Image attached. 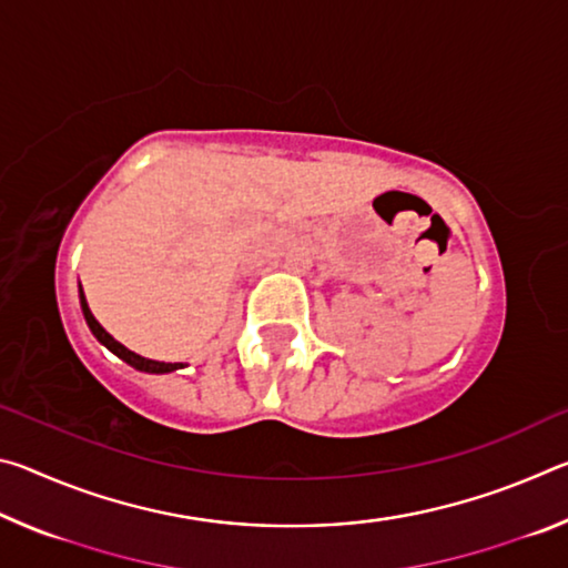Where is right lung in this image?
Here are the masks:
<instances>
[{
  "label": "right lung",
  "instance_id": "add662e5",
  "mask_svg": "<svg viewBox=\"0 0 568 568\" xmlns=\"http://www.w3.org/2000/svg\"><path fill=\"white\" fill-rule=\"evenodd\" d=\"M80 303H82L84 321H88L90 331L94 333V338H98V341L104 345V348H110L114 355H118V358H122L124 363H130L132 368H138V371H145V373H170V371H178V368H182V363H160V361L142 358V355H138V353L128 351V348H124L122 343L114 341L112 335H110L108 331H104L98 321H94V315H92V311H90V305H88V301H84V293H82V287H80Z\"/></svg>",
  "mask_w": 568,
  "mask_h": 568
}]
</instances>
